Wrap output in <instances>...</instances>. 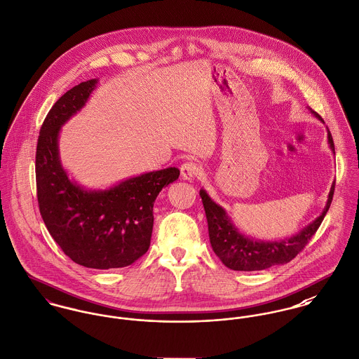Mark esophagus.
Wrapping results in <instances>:
<instances>
[{
	"label": "esophagus",
	"instance_id": "esophagus-1",
	"mask_svg": "<svg viewBox=\"0 0 359 359\" xmlns=\"http://www.w3.org/2000/svg\"><path fill=\"white\" fill-rule=\"evenodd\" d=\"M180 172H182L183 179H186V180H193V179H195V177L201 173V166L198 165L196 163H193V161H187V163H184V164L182 165Z\"/></svg>",
	"mask_w": 359,
	"mask_h": 359
}]
</instances>
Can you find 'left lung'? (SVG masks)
Listing matches in <instances>:
<instances>
[{
	"instance_id": "1",
	"label": "left lung",
	"mask_w": 359,
	"mask_h": 359,
	"mask_svg": "<svg viewBox=\"0 0 359 359\" xmlns=\"http://www.w3.org/2000/svg\"><path fill=\"white\" fill-rule=\"evenodd\" d=\"M310 111L316 117L323 120L318 113H316L313 109H310ZM328 143L332 151L334 153V144L330 131ZM333 191L334 182L332 184L330 196L323 213L307 226H304L297 235L277 242L257 241L254 238H248L246 235L241 233L239 229L233 225L231 217L226 215V212L220 205L212 201V198L205 190H201L199 195L202 198V203L208 219L210 245L216 255L220 258L221 262L226 268L232 271L252 272L264 271L275 265H283L294 259L304 250V246L309 243L311 236L317 232L318 226L321 225L331 206Z\"/></svg>"
}]
</instances>
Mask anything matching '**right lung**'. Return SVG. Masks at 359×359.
<instances>
[{
    "label": "right lung",
    "mask_w": 359,
    "mask_h": 359,
    "mask_svg": "<svg viewBox=\"0 0 359 359\" xmlns=\"http://www.w3.org/2000/svg\"><path fill=\"white\" fill-rule=\"evenodd\" d=\"M97 82L68 90L43 120L35 156L36 196L43 222L65 255L86 268L114 269L134 264L149 250L154 201L180 170L143 173L104 191L71 182L60 161L58 134L86 105Z\"/></svg>",
    "instance_id": "add662e5"
}]
</instances>
